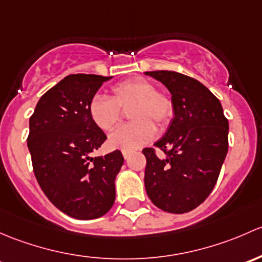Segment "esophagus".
Returning a JSON list of instances; mask_svg holds the SVG:
<instances>
[{"label":"esophagus","mask_w":262,"mask_h":262,"mask_svg":"<svg viewBox=\"0 0 262 262\" xmlns=\"http://www.w3.org/2000/svg\"><path fill=\"white\" fill-rule=\"evenodd\" d=\"M130 151L128 150H122V155H123V158L125 159H128V156H130Z\"/></svg>","instance_id":"34e87169"}]
</instances>
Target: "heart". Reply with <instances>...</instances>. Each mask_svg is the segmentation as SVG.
Returning <instances> with one entry per match:
<instances>
[{
    "mask_svg": "<svg viewBox=\"0 0 262 262\" xmlns=\"http://www.w3.org/2000/svg\"><path fill=\"white\" fill-rule=\"evenodd\" d=\"M111 98L94 96L88 104V113L94 125L102 131H111L122 117V111L131 107L132 122L115 130L110 145L116 149L135 150L154 139L158 125L168 127L174 117V103L166 93L156 91V85L145 78H132L117 83L111 90Z\"/></svg>",
    "mask_w": 262,
    "mask_h": 262,
    "instance_id": "heart-1",
    "label": "heart"
}]
</instances>
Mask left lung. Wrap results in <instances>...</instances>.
<instances>
[{"label": "left lung", "instance_id": "obj_1", "mask_svg": "<svg viewBox=\"0 0 262 262\" xmlns=\"http://www.w3.org/2000/svg\"><path fill=\"white\" fill-rule=\"evenodd\" d=\"M171 93L174 118L154 147H145V188L158 208L182 214L211 194L228 150V120L221 102L194 78L170 71L146 72ZM155 148L166 154L159 158Z\"/></svg>", "mask_w": 262, "mask_h": 262}]
</instances>
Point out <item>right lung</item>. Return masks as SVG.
<instances>
[{
  "label": "right lung",
  "instance_id": "1",
  "mask_svg": "<svg viewBox=\"0 0 262 262\" xmlns=\"http://www.w3.org/2000/svg\"><path fill=\"white\" fill-rule=\"evenodd\" d=\"M110 78L67 75L42 94L29 123L35 178L51 203L77 220L102 217L115 203V178L123 156L115 150L92 158L107 136L88 113L91 99Z\"/></svg>",
  "mask_w": 262,
  "mask_h": 262
}]
</instances>
